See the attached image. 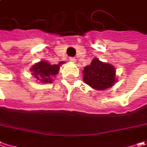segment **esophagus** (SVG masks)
<instances>
[{
    "label": "esophagus",
    "instance_id": "34e87169",
    "mask_svg": "<svg viewBox=\"0 0 147 147\" xmlns=\"http://www.w3.org/2000/svg\"><path fill=\"white\" fill-rule=\"evenodd\" d=\"M69 61H71V62H75V61H76V59L74 58V57H70Z\"/></svg>",
    "mask_w": 147,
    "mask_h": 147
}]
</instances>
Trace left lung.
I'll return each instance as SVG.
<instances>
[{
    "label": "left lung",
    "instance_id": "1",
    "mask_svg": "<svg viewBox=\"0 0 147 147\" xmlns=\"http://www.w3.org/2000/svg\"><path fill=\"white\" fill-rule=\"evenodd\" d=\"M84 82L92 88L98 91L113 87L117 81L116 68L113 65L100 61L94 58L91 63L83 70Z\"/></svg>",
    "mask_w": 147,
    "mask_h": 147
}]
</instances>
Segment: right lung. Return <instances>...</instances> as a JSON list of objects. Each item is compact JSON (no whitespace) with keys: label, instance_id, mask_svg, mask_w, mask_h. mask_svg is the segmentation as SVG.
<instances>
[{"label":"right lung","instance_id":"1","mask_svg":"<svg viewBox=\"0 0 147 147\" xmlns=\"http://www.w3.org/2000/svg\"><path fill=\"white\" fill-rule=\"evenodd\" d=\"M63 61L59 62V64H50L46 60H41L40 62L34 63L30 69L32 72V75L35 78L37 81L42 84H51L54 78L59 74L60 66Z\"/></svg>","mask_w":147,"mask_h":147}]
</instances>
